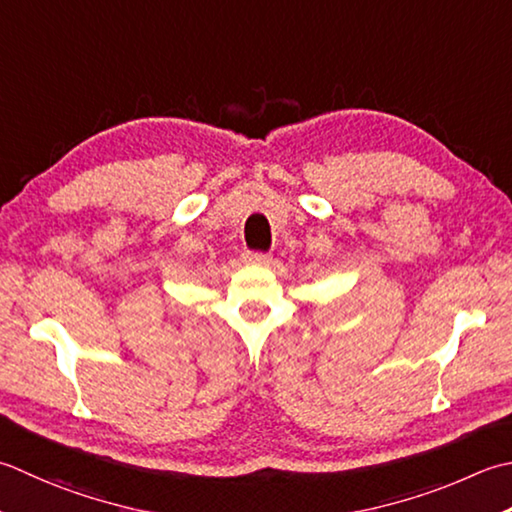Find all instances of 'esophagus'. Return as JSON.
I'll return each mask as SVG.
<instances>
[{
	"label": "esophagus",
	"mask_w": 512,
	"mask_h": 512,
	"mask_svg": "<svg viewBox=\"0 0 512 512\" xmlns=\"http://www.w3.org/2000/svg\"><path fill=\"white\" fill-rule=\"evenodd\" d=\"M246 264H253V266H266L270 262V255L266 253H246Z\"/></svg>",
	"instance_id": "obj_1"
}]
</instances>
